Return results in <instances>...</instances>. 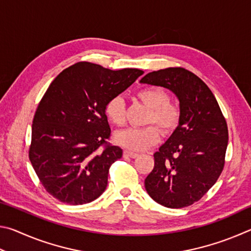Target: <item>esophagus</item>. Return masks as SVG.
Here are the masks:
<instances>
[{
    "instance_id": "34e87169",
    "label": "esophagus",
    "mask_w": 251,
    "mask_h": 251,
    "mask_svg": "<svg viewBox=\"0 0 251 251\" xmlns=\"http://www.w3.org/2000/svg\"><path fill=\"white\" fill-rule=\"evenodd\" d=\"M124 157H129V158H136V157H138V154H137V152H134V151H124Z\"/></svg>"
}]
</instances>
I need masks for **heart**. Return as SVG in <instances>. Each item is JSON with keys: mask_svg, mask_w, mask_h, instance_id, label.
Returning a JSON list of instances; mask_svg holds the SVG:
<instances>
[{"mask_svg": "<svg viewBox=\"0 0 251 251\" xmlns=\"http://www.w3.org/2000/svg\"><path fill=\"white\" fill-rule=\"evenodd\" d=\"M137 99L150 108L146 124H156L168 134L176 128L180 121V108L175 101L169 100L168 93L158 86L144 87L137 92ZM105 114L114 125L122 127L126 123L124 100L120 96L110 100L105 107ZM160 130L154 125L142 128H128L117 133L115 141L118 145L130 151H145L159 141Z\"/></svg>", "mask_w": 251, "mask_h": 251, "instance_id": "obj_1", "label": "heart"}]
</instances>
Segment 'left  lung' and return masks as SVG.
Masks as SVG:
<instances>
[{
  "mask_svg": "<svg viewBox=\"0 0 251 251\" xmlns=\"http://www.w3.org/2000/svg\"><path fill=\"white\" fill-rule=\"evenodd\" d=\"M141 83L168 88L179 100L180 121L154 154V169L145 179L148 195L168 208L198 201L222 174L228 127L209 87L192 72L168 67L148 73Z\"/></svg>",
  "mask_w": 251,
  "mask_h": 251,
  "instance_id": "left-lung-1",
  "label": "left lung"
}]
</instances>
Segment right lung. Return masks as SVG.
Listing matches in <instances>:
<instances>
[{"mask_svg": "<svg viewBox=\"0 0 251 251\" xmlns=\"http://www.w3.org/2000/svg\"><path fill=\"white\" fill-rule=\"evenodd\" d=\"M143 73L79 62L50 83L34 115L28 157L46 192L59 201L83 205L104 193L109 167L123 155L107 143L106 104Z\"/></svg>", "mask_w": 251, "mask_h": 251, "instance_id": "right-lung-1", "label": "right lung"}]
</instances>
